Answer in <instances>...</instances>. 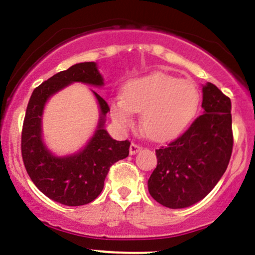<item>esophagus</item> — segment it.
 Instances as JSON below:
<instances>
[{
  "mask_svg": "<svg viewBox=\"0 0 255 255\" xmlns=\"http://www.w3.org/2000/svg\"><path fill=\"white\" fill-rule=\"evenodd\" d=\"M141 149H142V145L137 144V143H135V142L131 143V145H130V154H131V155H135L137 151H139Z\"/></svg>",
  "mask_w": 255,
  "mask_h": 255,
  "instance_id": "esophagus-1",
  "label": "esophagus"
}]
</instances>
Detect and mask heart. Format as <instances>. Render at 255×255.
<instances>
[{"instance_id": "obj_1", "label": "heart", "mask_w": 255, "mask_h": 255, "mask_svg": "<svg viewBox=\"0 0 255 255\" xmlns=\"http://www.w3.org/2000/svg\"><path fill=\"white\" fill-rule=\"evenodd\" d=\"M199 100V91L191 82L153 73L128 83L124 99L111 102V116L119 128H128L133 124V112H142L141 124L147 135L166 139L189 124Z\"/></svg>"}]
</instances>
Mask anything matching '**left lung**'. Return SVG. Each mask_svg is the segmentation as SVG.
I'll return each instance as SVG.
<instances>
[{"label": "left lung", "instance_id": "obj_1", "mask_svg": "<svg viewBox=\"0 0 255 255\" xmlns=\"http://www.w3.org/2000/svg\"><path fill=\"white\" fill-rule=\"evenodd\" d=\"M204 114L183 135L155 150L158 165L148 190L168 208L191 206L210 193L222 178L233 153L231 101L212 83L202 88Z\"/></svg>", "mask_w": 255, "mask_h": 255}]
</instances>
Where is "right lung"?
<instances>
[{
  "instance_id": "add662e5",
  "label": "right lung",
  "mask_w": 255,
  "mask_h": 255,
  "mask_svg": "<svg viewBox=\"0 0 255 255\" xmlns=\"http://www.w3.org/2000/svg\"><path fill=\"white\" fill-rule=\"evenodd\" d=\"M73 82L101 87L104 84L95 62H82L54 74L33 90L21 131V156L31 181L54 201L66 206H83L94 201L104 189L111 166L128 155L130 142L116 141L104 128L110 106L94 91L100 108L97 130L78 154L56 158L44 147L41 137L43 108L49 97Z\"/></svg>"
}]
</instances>
